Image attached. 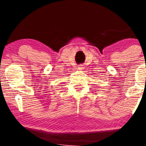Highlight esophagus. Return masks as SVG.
Returning a JSON list of instances; mask_svg holds the SVG:
<instances>
[{
    "instance_id": "34e87169",
    "label": "esophagus",
    "mask_w": 146,
    "mask_h": 146,
    "mask_svg": "<svg viewBox=\"0 0 146 146\" xmlns=\"http://www.w3.org/2000/svg\"><path fill=\"white\" fill-rule=\"evenodd\" d=\"M83 66L82 65H79L78 66V69L79 70H82V69H83Z\"/></svg>"
}]
</instances>
